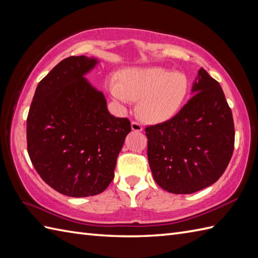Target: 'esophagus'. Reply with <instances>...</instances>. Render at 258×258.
<instances>
[{
    "label": "esophagus",
    "instance_id": "esophagus-1",
    "mask_svg": "<svg viewBox=\"0 0 258 258\" xmlns=\"http://www.w3.org/2000/svg\"><path fill=\"white\" fill-rule=\"evenodd\" d=\"M131 126H132V130L134 131V132H141V131L143 130L142 125L138 122V120H133L132 124H131Z\"/></svg>",
    "mask_w": 258,
    "mask_h": 258
}]
</instances>
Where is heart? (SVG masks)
Listing matches in <instances>:
<instances>
[{
	"label": "heart",
	"mask_w": 258,
	"mask_h": 258,
	"mask_svg": "<svg viewBox=\"0 0 258 258\" xmlns=\"http://www.w3.org/2000/svg\"><path fill=\"white\" fill-rule=\"evenodd\" d=\"M189 83L183 73L153 67L131 69L120 74L119 82H109L112 95L123 103L140 100L145 119L160 122L178 112L188 94Z\"/></svg>",
	"instance_id": "b5f03b06"
}]
</instances>
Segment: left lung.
<instances>
[{
	"label": "left lung",
	"mask_w": 258,
	"mask_h": 258,
	"mask_svg": "<svg viewBox=\"0 0 258 258\" xmlns=\"http://www.w3.org/2000/svg\"><path fill=\"white\" fill-rule=\"evenodd\" d=\"M194 95L165 122L147 125V158L155 182L173 194L214 184L231 161L235 128L220 83L201 69Z\"/></svg>",
	"instance_id": "1"
}]
</instances>
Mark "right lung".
I'll return each mask as SVG.
<instances>
[{"label": "right lung", "mask_w": 258, "mask_h": 258, "mask_svg": "<svg viewBox=\"0 0 258 258\" xmlns=\"http://www.w3.org/2000/svg\"><path fill=\"white\" fill-rule=\"evenodd\" d=\"M95 58L70 56L38 83L26 118L27 153L53 189L71 197L102 193L114 178L127 117L109 114L83 75Z\"/></svg>", "instance_id": "add662e5"}]
</instances>
